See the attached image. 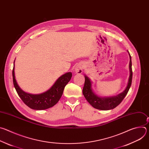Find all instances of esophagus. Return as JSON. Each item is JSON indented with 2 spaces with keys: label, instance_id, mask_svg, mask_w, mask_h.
<instances>
[{
  "label": "esophagus",
  "instance_id": "esophagus-1",
  "mask_svg": "<svg viewBox=\"0 0 149 149\" xmlns=\"http://www.w3.org/2000/svg\"><path fill=\"white\" fill-rule=\"evenodd\" d=\"M84 68V65L83 63H79V64L77 65L76 67H75L74 71L77 74H81L82 73Z\"/></svg>",
  "mask_w": 149,
  "mask_h": 149
}]
</instances>
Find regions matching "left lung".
<instances>
[{"instance_id": "8db88e82", "label": "left lung", "mask_w": 149, "mask_h": 149, "mask_svg": "<svg viewBox=\"0 0 149 149\" xmlns=\"http://www.w3.org/2000/svg\"><path fill=\"white\" fill-rule=\"evenodd\" d=\"M130 56V63H129V70L130 76L127 84V86L125 90L116 96L110 97H100L94 94L91 88V82L88 77L85 75V83L84 88L82 90V93L85 98H86L87 101L96 109L101 110H109L116 108L118 105L123 100L124 98L125 95L128 93L132 85L133 71H132V63L131 55Z\"/></svg>"}]
</instances>
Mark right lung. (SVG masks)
<instances>
[{"mask_svg": "<svg viewBox=\"0 0 149 149\" xmlns=\"http://www.w3.org/2000/svg\"><path fill=\"white\" fill-rule=\"evenodd\" d=\"M12 76L14 87L21 100L29 108L42 110L53 107L58 102L65 86L72 77V73L70 72L62 75L56 81L49 90L39 94L26 93L19 87L15 76V64L12 71Z\"/></svg>", "mask_w": 149, "mask_h": 149, "instance_id": "add662e5", "label": "right lung"}]
</instances>
